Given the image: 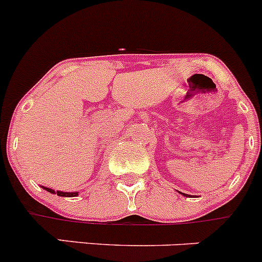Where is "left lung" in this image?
Listing matches in <instances>:
<instances>
[{
  "label": "left lung",
  "mask_w": 262,
  "mask_h": 262,
  "mask_svg": "<svg viewBox=\"0 0 262 262\" xmlns=\"http://www.w3.org/2000/svg\"><path fill=\"white\" fill-rule=\"evenodd\" d=\"M185 195H186V194H185ZM186 196H187V195H186Z\"/></svg>",
  "instance_id": "left-lung-1"
}]
</instances>
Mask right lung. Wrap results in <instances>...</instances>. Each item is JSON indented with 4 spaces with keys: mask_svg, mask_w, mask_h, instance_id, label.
Returning <instances> with one entry per match:
<instances>
[{
    "mask_svg": "<svg viewBox=\"0 0 262 262\" xmlns=\"http://www.w3.org/2000/svg\"><path fill=\"white\" fill-rule=\"evenodd\" d=\"M43 189L46 190V191L51 192V194H55V191L51 189H48V187H43ZM57 195L58 196H76L77 195V192H63V191H57Z\"/></svg>",
    "mask_w": 262,
    "mask_h": 262,
    "instance_id": "right-lung-1",
    "label": "right lung"
}]
</instances>
